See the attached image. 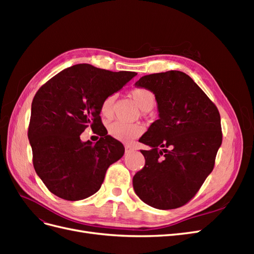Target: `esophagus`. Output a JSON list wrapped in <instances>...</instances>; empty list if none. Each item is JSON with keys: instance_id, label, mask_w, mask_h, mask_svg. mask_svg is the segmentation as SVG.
Returning a JSON list of instances; mask_svg holds the SVG:
<instances>
[{"instance_id": "esophagus-1", "label": "esophagus", "mask_w": 254, "mask_h": 254, "mask_svg": "<svg viewBox=\"0 0 254 254\" xmlns=\"http://www.w3.org/2000/svg\"><path fill=\"white\" fill-rule=\"evenodd\" d=\"M125 149L126 151H131V150H134V147L130 144H125Z\"/></svg>"}]
</instances>
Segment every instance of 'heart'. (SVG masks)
Instances as JSON below:
<instances>
[{
	"mask_svg": "<svg viewBox=\"0 0 254 254\" xmlns=\"http://www.w3.org/2000/svg\"><path fill=\"white\" fill-rule=\"evenodd\" d=\"M130 95L133 98L135 104L143 111H149L156 103V96L152 92L145 88H135ZM115 95L111 94L105 97L101 104V113L103 117L111 119L114 113ZM143 131V128L137 124H127L123 122H114L109 126V134L115 140L121 142H130L139 136Z\"/></svg>",
	"mask_w": 254,
	"mask_h": 254,
	"instance_id": "b5f03b06",
	"label": "heart"
}]
</instances>
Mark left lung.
<instances>
[{
  "instance_id": "1",
  "label": "left lung",
  "mask_w": 254,
  "mask_h": 254,
  "mask_svg": "<svg viewBox=\"0 0 254 254\" xmlns=\"http://www.w3.org/2000/svg\"><path fill=\"white\" fill-rule=\"evenodd\" d=\"M156 96L159 120L139 140L145 166L133 179L135 194L159 210L177 209L193 198L211 174L222 133L217 107L189 75L167 71L135 83Z\"/></svg>"
}]
</instances>
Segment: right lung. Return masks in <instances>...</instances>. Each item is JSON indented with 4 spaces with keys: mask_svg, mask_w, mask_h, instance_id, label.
<instances>
[{
    "mask_svg": "<svg viewBox=\"0 0 254 254\" xmlns=\"http://www.w3.org/2000/svg\"><path fill=\"white\" fill-rule=\"evenodd\" d=\"M135 75L81 64L64 68L38 90L28 140L35 171L51 193L76 201L101 189L108 167L125 151L103 125L101 104ZM88 127L101 136L94 144L80 140Z\"/></svg>",
    "mask_w": 254,
    "mask_h": 254,
    "instance_id": "right-lung-1",
    "label": "right lung"
}]
</instances>
